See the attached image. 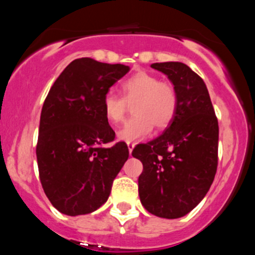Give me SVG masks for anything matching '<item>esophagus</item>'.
Returning a JSON list of instances; mask_svg holds the SVG:
<instances>
[{
    "label": "esophagus",
    "mask_w": 255,
    "mask_h": 255,
    "mask_svg": "<svg viewBox=\"0 0 255 255\" xmlns=\"http://www.w3.org/2000/svg\"><path fill=\"white\" fill-rule=\"evenodd\" d=\"M134 147H135L134 143H128V148H129V153H130V154H131V152H132V149H134Z\"/></svg>",
    "instance_id": "obj_1"
}]
</instances>
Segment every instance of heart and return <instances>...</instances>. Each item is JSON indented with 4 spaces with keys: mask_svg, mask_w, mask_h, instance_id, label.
<instances>
[{
    "mask_svg": "<svg viewBox=\"0 0 255 255\" xmlns=\"http://www.w3.org/2000/svg\"><path fill=\"white\" fill-rule=\"evenodd\" d=\"M123 98L114 93L103 97V114L110 124L121 123L128 105H132L135 115L117 131L120 140L131 143L147 138L153 125L164 129L172 123L177 111V92L171 83L162 82L148 71H138L125 79L120 85Z\"/></svg>",
    "mask_w": 255,
    "mask_h": 255,
    "instance_id": "b5f03b06",
    "label": "heart"
}]
</instances>
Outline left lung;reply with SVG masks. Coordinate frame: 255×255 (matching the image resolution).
Returning <instances> with one entry per match:
<instances>
[{
  "mask_svg": "<svg viewBox=\"0 0 255 255\" xmlns=\"http://www.w3.org/2000/svg\"><path fill=\"white\" fill-rule=\"evenodd\" d=\"M150 66L167 75L177 92V111L163 134L138 144L139 197L149 213L180 218L206 197L218 163V121L203 79L182 62Z\"/></svg>",
  "mask_w": 255,
  "mask_h": 255,
  "instance_id": "left-lung-1",
  "label": "left lung"
}]
</instances>
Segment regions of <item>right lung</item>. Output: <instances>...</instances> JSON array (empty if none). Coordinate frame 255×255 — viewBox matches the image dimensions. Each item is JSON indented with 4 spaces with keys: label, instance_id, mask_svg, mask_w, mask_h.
<instances>
[{
    "label": "right lung",
    "instance_id": "add662e5",
    "mask_svg": "<svg viewBox=\"0 0 255 255\" xmlns=\"http://www.w3.org/2000/svg\"><path fill=\"white\" fill-rule=\"evenodd\" d=\"M129 70L76 58L49 89L40 114L37 162L47 198L64 215H87L105 204L129 158L125 141L103 147L115 140L103 97Z\"/></svg>",
    "mask_w": 255,
    "mask_h": 255
}]
</instances>
